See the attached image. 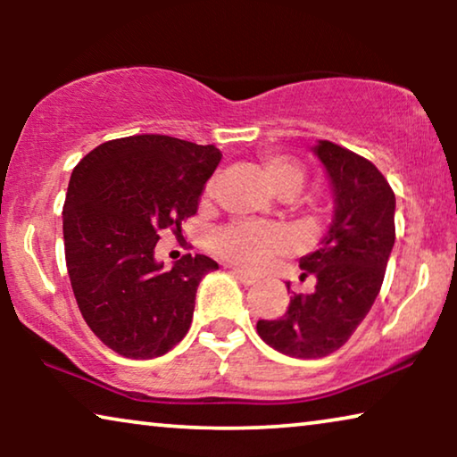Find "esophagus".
Masks as SVG:
<instances>
[{
    "mask_svg": "<svg viewBox=\"0 0 457 457\" xmlns=\"http://www.w3.org/2000/svg\"><path fill=\"white\" fill-rule=\"evenodd\" d=\"M230 272H233V277L239 280V283H243L245 287L249 285H255V277H252V274H247L245 270H241V268H230Z\"/></svg>",
    "mask_w": 457,
    "mask_h": 457,
    "instance_id": "1",
    "label": "esophagus"
}]
</instances>
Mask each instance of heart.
I'll return each mask as SVG.
<instances>
[{
    "mask_svg": "<svg viewBox=\"0 0 457 457\" xmlns=\"http://www.w3.org/2000/svg\"><path fill=\"white\" fill-rule=\"evenodd\" d=\"M262 174H264L270 189L283 199L297 195L305 180L303 168L285 155H268L262 160ZM212 193H214V185L210 183L204 193L205 202H210ZM287 243H289L287 235L277 227L233 222L218 230L212 239V247L218 255L233 262V264L247 268V270H258L272 255L283 252Z\"/></svg>",
    "mask_w": 457,
    "mask_h": 457,
    "instance_id": "1",
    "label": "heart"
}]
</instances>
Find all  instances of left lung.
<instances>
[{
	"instance_id": "8db88e82",
	"label": "left lung",
	"mask_w": 457,
	"mask_h": 457,
	"mask_svg": "<svg viewBox=\"0 0 457 457\" xmlns=\"http://www.w3.org/2000/svg\"><path fill=\"white\" fill-rule=\"evenodd\" d=\"M312 152L328 174L335 199L320 245L299 260L302 280L314 277L316 287L293 295L283 316L255 327L268 345L302 360L345 345L378 295L395 243V193L378 168L330 141H318Z\"/></svg>"
}]
</instances>
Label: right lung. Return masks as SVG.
Instances as JSON below:
<instances>
[{
    "mask_svg": "<svg viewBox=\"0 0 457 457\" xmlns=\"http://www.w3.org/2000/svg\"><path fill=\"white\" fill-rule=\"evenodd\" d=\"M222 154L168 135L105 141L72 170L64 202V249L79 310L104 345L133 360L183 341L195 293L218 264L187 253L172 268L154 249L160 230L180 233L197 212Z\"/></svg>",
    "mask_w": 457,
    "mask_h": 457,
    "instance_id": "1",
    "label": "right lung"
}]
</instances>
